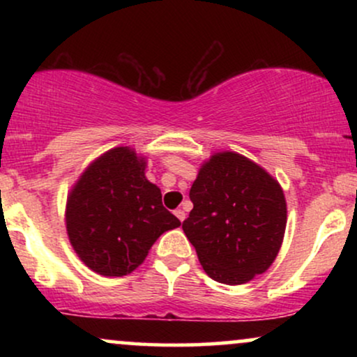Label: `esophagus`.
I'll use <instances>...</instances> for the list:
<instances>
[{
	"mask_svg": "<svg viewBox=\"0 0 357 357\" xmlns=\"http://www.w3.org/2000/svg\"><path fill=\"white\" fill-rule=\"evenodd\" d=\"M174 215H176V218H178L179 221H184V220H186V213H184L183 210H176V211H174Z\"/></svg>",
	"mask_w": 357,
	"mask_h": 357,
	"instance_id": "obj_1",
	"label": "esophagus"
}]
</instances>
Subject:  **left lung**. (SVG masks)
<instances>
[{
    "instance_id": "left-lung-1",
    "label": "left lung",
    "mask_w": 357,
    "mask_h": 357,
    "mask_svg": "<svg viewBox=\"0 0 357 357\" xmlns=\"http://www.w3.org/2000/svg\"><path fill=\"white\" fill-rule=\"evenodd\" d=\"M192 210L183 230L213 280L247 284L275 260L284 240V191L245 155L216 153L190 190Z\"/></svg>"
}]
</instances>
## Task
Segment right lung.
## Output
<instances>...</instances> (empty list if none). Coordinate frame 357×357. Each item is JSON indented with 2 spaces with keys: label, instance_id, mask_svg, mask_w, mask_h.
Wrapping results in <instances>:
<instances>
[{
  "label": "right lung",
  "instance_id": "obj_1",
  "mask_svg": "<svg viewBox=\"0 0 357 357\" xmlns=\"http://www.w3.org/2000/svg\"><path fill=\"white\" fill-rule=\"evenodd\" d=\"M144 169L146 158L130 147H114L82 173L68 195V240L100 275L134 272L154 241L181 225L162 206L161 190L147 181Z\"/></svg>",
  "mask_w": 357,
  "mask_h": 357
}]
</instances>
